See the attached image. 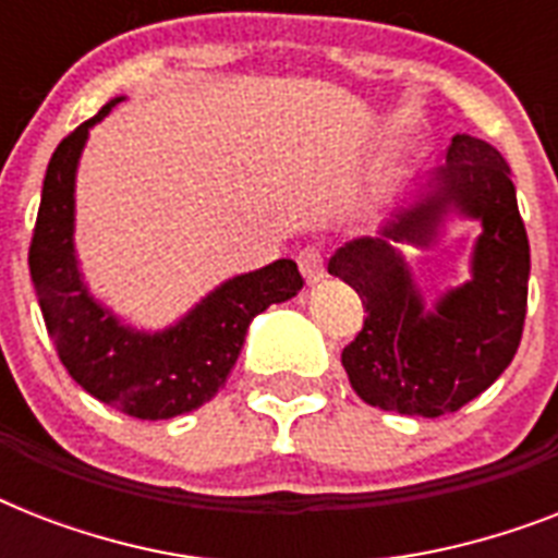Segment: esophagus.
<instances>
[{"mask_svg":"<svg viewBox=\"0 0 558 558\" xmlns=\"http://www.w3.org/2000/svg\"><path fill=\"white\" fill-rule=\"evenodd\" d=\"M298 266H301V275L310 287L315 283H322L327 278V269H324V257L318 248H304V252L298 254Z\"/></svg>","mask_w":558,"mask_h":558,"instance_id":"esophagus-1","label":"esophagus"}]
</instances>
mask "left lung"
Listing matches in <instances>:
<instances>
[{"label":"left lung","mask_w":558,"mask_h":558,"mask_svg":"<svg viewBox=\"0 0 558 558\" xmlns=\"http://www.w3.org/2000/svg\"><path fill=\"white\" fill-rule=\"evenodd\" d=\"M451 218L482 226L470 280L425 302L401 248L436 244ZM327 269L365 304V327L341 365L367 405L434 420L481 397L510 367L527 315L530 243L504 156L454 135L428 187L376 236L341 245Z\"/></svg>","instance_id":"left-lung-1"}]
</instances>
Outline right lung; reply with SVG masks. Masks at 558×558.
Here are the masks:
<instances>
[{
	"instance_id": "right-lung-1",
	"label": "right lung",
	"mask_w": 558,
	"mask_h": 558,
	"mask_svg": "<svg viewBox=\"0 0 558 558\" xmlns=\"http://www.w3.org/2000/svg\"><path fill=\"white\" fill-rule=\"evenodd\" d=\"M126 95L60 142L48 161L28 266L57 356L77 385L138 420H170L205 405L234 367L254 315L304 287L295 260L222 280L161 330H144L92 295L74 248L77 168L92 126Z\"/></svg>"
}]
</instances>
